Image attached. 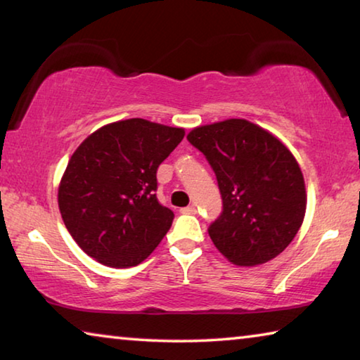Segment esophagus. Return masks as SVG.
<instances>
[{
  "instance_id": "34e87169",
  "label": "esophagus",
  "mask_w": 360,
  "mask_h": 360,
  "mask_svg": "<svg viewBox=\"0 0 360 360\" xmlns=\"http://www.w3.org/2000/svg\"><path fill=\"white\" fill-rule=\"evenodd\" d=\"M181 212L182 214H195V212H197V208H195L193 205H191V206H186V208H182Z\"/></svg>"
}]
</instances>
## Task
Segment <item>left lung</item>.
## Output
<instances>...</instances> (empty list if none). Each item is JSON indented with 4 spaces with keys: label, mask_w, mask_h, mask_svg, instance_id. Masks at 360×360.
Wrapping results in <instances>:
<instances>
[{
    "label": "left lung",
    "mask_w": 360,
    "mask_h": 360,
    "mask_svg": "<svg viewBox=\"0 0 360 360\" xmlns=\"http://www.w3.org/2000/svg\"><path fill=\"white\" fill-rule=\"evenodd\" d=\"M187 139L206 157L221 191L222 212L208 229L219 252L243 266L275 259L307 210L303 174L290 150L245 119L198 127Z\"/></svg>",
    "instance_id": "left-lung-1"
}]
</instances>
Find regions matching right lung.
Listing matches in <instances>:
<instances>
[{"mask_svg": "<svg viewBox=\"0 0 360 360\" xmlns=\"http://www.w3.org/2000/svg\"><path fill=\"white\" fill-rule=\"evenodd\" d=\"M182 138V129L129 119L84 139L60 182L58 208L85 254L112 268L149 257L174 219L157 200V169Z\"/></svg>", "mask_w": 360, "mask_h": 360, "instance_id": "right-lung-1", "label": "right lung"}]
</instances>
